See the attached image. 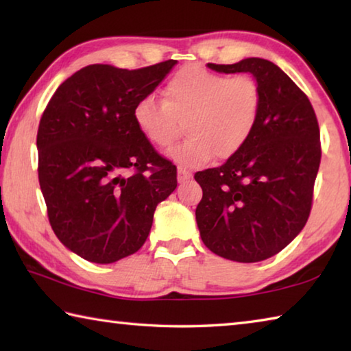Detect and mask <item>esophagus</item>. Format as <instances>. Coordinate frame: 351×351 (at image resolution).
Segmentation results:
<instances>
[{
    "label": "esophagus",
    "instance_id": "1",
    "mask_svg": "<svg viewBox=\"0 0 351 351\" xmlns=\"http://www.w3.org/2000/svg\"><path fill=\"white\" fill-rule=\"evenodd\" d=\"M190 176H192V173H190V171L186 167H182V165L178 167V181L184 182V181H187Z\"/></svg>",
    "mask_w": 351,
    "mask_h": 351
}]
</instances>
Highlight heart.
Returning <instances> with one entry per match:
<instances>
[{
	"label": "heart",
	"mask_w": 351,
	"mask_h": 351,
	"mask_svg": "<svg viewBox=\"0 0 351 351\" xmlns=\"http://www.w3.org/2000/svg\"><path fill=\"white\" fill-rule=\"evenodd\" d=\"M263 93L251 75L213 73L190 64L171 75L164 100L144 96L133 108L142 136L156 147H167L186 122L189 138L167 152L182 167L198 169L213 159L234 158L257 130Z\"/></svg>",
	"instance_id": "1"
}]
</instances>
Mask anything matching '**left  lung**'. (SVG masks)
Listing matches in <instances>:
<instances>
[{
  "instance_id": "8db88e82",
  "label": "left lung",
  "mask_w": 351,
  "mask_h": 351,
  "mask_svg": "<svg viewBox=\"0 0 351 351\" xmlns=\"http://www.w3.org/2000/svg\"><path fill=\"white\" fill-rule=\"evenodd\" d=\"M217 73H251L263 108L251 141L223 165L195 173L203 198L201 240L219 257L255 263L293 241L308 221L320 156L316 112L283 71L265 58L207 63Z\"/></svg>"
}]
</instances>
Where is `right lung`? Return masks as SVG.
Segmentation results:
<instances>
[{
	"mask_svg": "<svg viewBox=\"0 0 351 351\" xmlns=\"http://www.w3.org/2000/svg\"><path fill=\"white\" fill-rule=\"evenodd\" d=\"M175 64H90L64 80L43 111L37 148L47 218L82 258L106 265L138 252L156 206L178 186L175 165L133 121L136 102Z\"/></svg>",
	"mask_w": 351,
	"mask_h": 351,
	"instance_id": "right-lung-1",
	"label": "right lung"
}]
</instances>
